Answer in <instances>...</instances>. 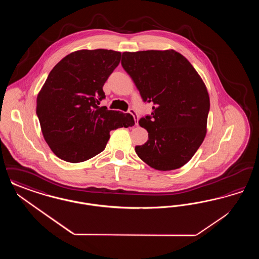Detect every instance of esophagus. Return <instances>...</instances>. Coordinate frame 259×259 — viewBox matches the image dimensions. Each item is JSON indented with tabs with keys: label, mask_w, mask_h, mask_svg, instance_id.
<instances>
[{
	"label": "esophagus",
	"mask_w": 259,
	"mask_h": 259,
	"mask_svg": "<svg viewBox=\"0 0 259 259\" xmlns=\"http://www.w3.org/2000/svg\"><path fill=\"white\" fill-rule=\"evenodd\" d=\"M129 112L133 115V117H134V119H135L136 125H138V124H139V117H138V115H137L136 111H134L133 109H130V110H129Z\"/></svg>",
	"instance_id": "1"
}]
</instances>
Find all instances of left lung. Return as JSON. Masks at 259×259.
<instances>
[{
	"label": "left lung",
	"instance_id": "8db88e82",
	"mask_svg": "<svg viewBox=\"0 0 259 259\" xmlns=\"http://www.w3.org/2000/svg\"><path fill=\"white\" fill-rule=\"evenodd\" d=\"M122 67L151 116L139 120L148 140L135 148L138 156L158 171L176 170L190 160L207 134L209 96L202 77L176 50L122 53Z\"/></svg>",
	"mask_w": 259,
	"mask_h": 259
}]
</instances>
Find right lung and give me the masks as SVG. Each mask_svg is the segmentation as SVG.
Returning a JSON list of instances; mask_svg holds the SVG:
<instances>
[{
	"mask_svg": "<svg viewBox=\"0 0 259 259\" xmlns=\"http://www.w3.org/2000/svg\"><path fill=\"white\" fill-rule=\"evenodd\" d=\"M120 58L119 51L76 50L54 66L40 88L37 114L41 133L62 160H88L105 149L111 130L135 124L130 113L98 106Z\"/></svg>",
	"mask_w": 259,
	"mask_h": 259,
	"instance_id": "obj_1",
	"label": "right lung"
}]
</instances>
